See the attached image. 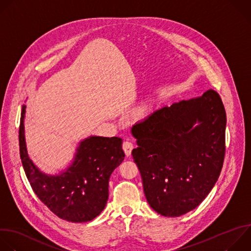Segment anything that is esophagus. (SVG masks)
<instances>
[{
  "label": "esophagus",
  "instance_id": "obj_1",
  "mask_svg": "<svg viewBox=\"0 0 251 251\" xmlns=\"http://www.w3.org/2000/svg\"><path fill=\"white\" fill-rule=\"evenodd\" d=\"M122 148H123V151H125L126 155L129 156L131 154V152H132V150L134 149V145L130 141H124V143L122 145Z\"/></svg>",
  "mask_w": 251,
  "mask_h": 251
}]
</instances>
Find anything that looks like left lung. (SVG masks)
I'll return each mask as SVG.
<instances>
[{
	"label": "left lung",
	"mask_w": 251,
	"mask_h": 251,
	"mask_svg": "<svg viewBox=\"0 0 251 251\" xmlns=\"http://www.w3.org/2000/svg\"><path fill=\"white\" fill-rule=\"evenodd\" d=\"M226 124L220 95L208 90L200 98L163 106L133 126L138 148L132 155L156 213L179 217L206 198L223 168Z\"/></svg>",
	"instance_id": "left-lung-1"
}]
</instances>
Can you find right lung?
<instances>
[{"mask_svg": "<svg viewBox=\"0 0 251 251\" xmlns=\"http://www.w3.org/2000/svg\"><path fill=\"white\" fill-rule=\"evenodd\" d=\"M23 106L19 131L20 154L29 184L40 201L57 217L72 223L90 222L104 209L108 199V181L123 161L122 139L90 137L82 141L73 164L60 176H46L28 157Z\"/></svg>", "mask_w": 251, "mask_h": 251, "instance_id": "right-lung-1", "label": "right lung"}]
</instances>
